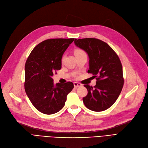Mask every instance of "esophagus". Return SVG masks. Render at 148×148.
<instances>
[{
	"instance_id": "obj_1",
	"label": "esophagus",
	"mask_w": 148,
	"mask_h": 148,
	"mask_svg": "<svg viewBox=\"0 0 148 148\" xmlns=\"http://www.w3.org/2000/svg\"><path fill=\"white\" fill-rule=\"evenodd\" d=\"M82 84L81 83H77V82H75L74 83V86H75V88H78V87H80V86H82Z\"/></svg>"
}]
</instances>
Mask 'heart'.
Returning <instances> with one entry per match:
<instances>
[{
  "mask_svg": "<svg viewBox=\"0 0 148 148\" xmlns=\"http://www.w3.org/2000/svg\"><path fill=\"white\" fill-rule=\"evenodd\" d=\"M74 53H75V55H77V54H78V53H84V52H83V51H82V49H75V50Z\"/></svg>",
  "mask_w": 148,
  "mask_h": 148,
  "instance_id": "b5f03b06",
  "label": "heart"
}]
</instances>
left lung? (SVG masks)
<instances>
[{
  "instance_id": "1",
  "label": "left lung",
  "mask_w": 148,
  "mask_h": 148,
  "mask_svg": "<svg viewBox=\"0 0 148 148\" xmlns=\"http://www.w3.org/2000/svg\"><path fill=\"white\" fill-rule=\"evenodd\" d=\"M75 44L89 57L88 73L96 78V84L84 86L88 95L83 98L89 110L101 112L109 109L117 99L124 84L122 65L119 56L106 42L96 38L75 39Z\"/></svg>"
}]
</instances>
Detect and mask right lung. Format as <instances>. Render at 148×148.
Returning a JSON list of instances; mask_svg holds the SVG:
<instances>
[{"label": "right lung", "mask_w": 148, "mask_h": 148, "mask_svg": "<svg viewBox=\"0 0 148 148\" xmlns=\"http://www.w3.org/2000/svg\"><path fill=\"white\" fill-rule=\"evenodd\" d=\"M74 38L49 39L39 43L26 60L25 89L29 99L39 112L53 114L65 106L72 82L54 85L53 73L62 67V57Z\"/></svg>", "instance_id": "right-lung-1"}]
</instances>
